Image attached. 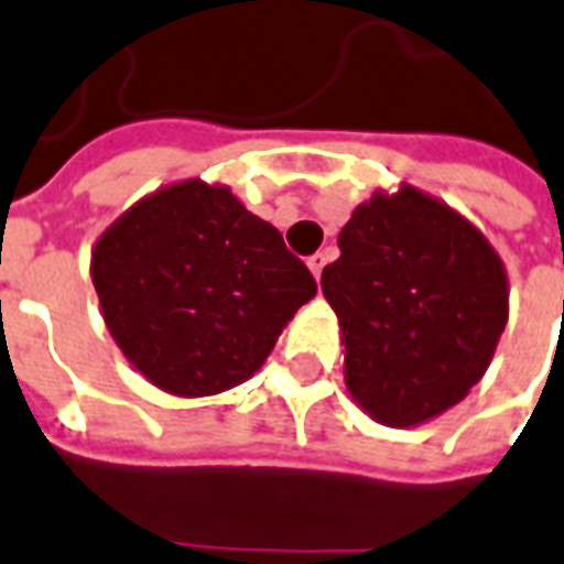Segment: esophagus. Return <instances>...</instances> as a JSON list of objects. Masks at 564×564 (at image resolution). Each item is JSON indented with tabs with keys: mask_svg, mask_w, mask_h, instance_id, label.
<instances>
[{
	"mask_svg": "<svg viewBox=\"0 0 564 564\" xmlns=\"http://www.w3.org/2000/svg\"><path fill=\"white\" fill-rule=\"evenodd\" d=\"M323 268H326V253L308 256V270H311V273H314V279H319Z\"/></svg>",
	"mask_w": 564,
	"mask_h": 564,
	"instance_id": "1",
	"label": "esophagus"
}]
</instances>
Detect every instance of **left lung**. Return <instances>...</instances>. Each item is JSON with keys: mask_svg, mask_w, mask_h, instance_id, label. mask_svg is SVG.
<instances>
[{"mask_svg": "<svg viewBox=\"0 0 564 564\" xmlns=\"http://www.w3.org/2000/svg\"><path fill=\"white\" fill-rule=\"evenodd\" d=\"M323 270L346 390L390 427L440 416L484 378L510 317V282L460 212L402 183L355 206Z\"/></svg>", "mask_w": 564, "mask_h": 564, "instance_id": "1", "label": "left lung"}]
</instances>
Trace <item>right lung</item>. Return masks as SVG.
<instances>
[{
	"mask_svg": "<svg viewBox=\"0 0 564 564\" xmlns=\"http://www.w3.org/2000/svg\"><path fill=\"white\" fill-rule=\"evenodd\" d=\"M89 273L121 355L183 399L245 384L317 294L279 229L200 177L121 212L98 236Z\"/></svg>",
	"mask_w": 564,
	"mask_h": 564,
	"instance_id": "1",
	"label": "right lung"
}]
</instances>
